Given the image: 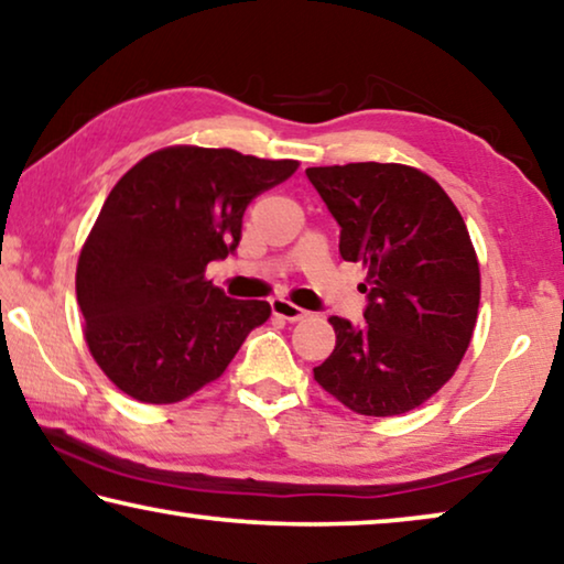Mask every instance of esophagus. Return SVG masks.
I'll return each mask as SVG.
<instances>
[{
	"label": "esophagus",
	"instance_id": "obj_1",
	"mask_svg": "<svg viewBox=\"0 0 564 564\" xmlns=\"http://www.w3.org/2000/svg\"><path fill=\"white\" fill-rule=\"evenodd\" d=\"M271 308H273L275 316L285 318V322H301V318L308 316V311H304L296 304H291V301H285V299H273Z\"/></svg>",
	"mask_w": 564,
	"mask_h": 564
}]
</instances>
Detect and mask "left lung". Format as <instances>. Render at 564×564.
Returning <instances> with one entry per match:
<instances>
[{
	"mask_svg": "<svg viewBox=\"0 0 564 564\" xmlns=\"http://www.w3.org/2000/svg\"><path fill=\"white\" fill-rule=\"evenodd\" d=\"M339 223V253L362 263L367 322L332 316L336 347L314 380L344 408L392 417L431 400L476 329L481 271L458 207L408 164L308 166Z\"/></svg>",
	"mask_w": 564,
	"mask_h": 564,
	"instance_id": "obj_1",
	"label": "left lung"
}]
</instances>
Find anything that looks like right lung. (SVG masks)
<instances>
[{"mask_svg":"<svg viewBox=\"0 0 564 564\" xmlns=\"http://www.w3.org/2000/svg\"><path fill=\"white\" fill-rule=\"evenodd\" d=\"M296 170V159L176 144L116 182L75 271L83 336L116 388L174 405L223 377L271 306L225 296L207 263L238 248L246 207Z\"/></svg>","mask_w":564,"mask_h":564,"instance_id":"obj_1","label":"right lung"}]
</instances>
